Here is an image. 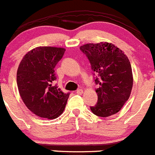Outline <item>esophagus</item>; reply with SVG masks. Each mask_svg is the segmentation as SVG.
I'll use <instances>...</instances> for the list:
<instances>
[{
    "instance_id": "esophagus-1",
    "label": "esophagus",
    "mask_w": 155,
    "mask_h": 155,
    "mask_svg": "<svg viewBox=\"0 0 155 155\" xmlns=\"http://www.w3.org/2000/svg\"><path fill=\"white\" fill-rule=\"evenodd\" d=\"M77 94H78V95H81V94L83 93V90L82 89H78V90L76 91Z\"/></svg>"
}]
</instances>
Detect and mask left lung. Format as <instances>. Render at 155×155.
<instances>
[{
  "label": "left lung",
  "mask_w": 155,
  "mask_h": 155,
  "mask_svg": "<svg viewBox=\"0 0 155 155\" xmlns=\"http://www.w3.org/2000/svg\"><path fill=\"white\" fill-rule=\"evenodd\" d=\"M97 74L95 83L97 104L90 107L99 117H109L121 110L129 100L133 84L130 62L121 49L107 42L86 44L80 47Z\"/></svg>",
  "instance_id": "left-lung-1"
}]
</instances>
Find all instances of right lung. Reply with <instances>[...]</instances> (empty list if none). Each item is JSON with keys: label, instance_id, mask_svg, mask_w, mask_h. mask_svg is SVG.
I'll return each mask as SVG.
<instances>
[{"label": "right lung", "instance_id": "1", "mask_svg": "<svg viewBox=\"0 0 155 155\" xmlns=\"http://www.w3.org/2000/svg\"><path fill=\"white\" fill-rule=\"evenodd\" d=\"M63 48L41 46L30 50L18 65V89L26 107L37 116L54 119L63 112L70 93L55 84V67L64 55Z\"/></svg>", "mask_w": 155, "mask_h": 155}]
</instances>
